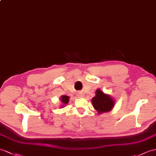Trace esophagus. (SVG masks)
I'll list each match as a JSON object with an SVG mask.
<instances>
[{
  "label": "esophagus",
  "instance_id": "obj_1",
  "mask_svg": "<svg viewBox=\"0 0 156 156\" xmlns=\"http://www.w3.org/2000/svg\"><path fill=\"white\" fill-rule=\"evenodd\" d=\"M84 93H83L82 92H78V98H82V97H84Z\"/></svg>",
  "mask_w": 156,
  "mask_h": 156
}]
</instances>
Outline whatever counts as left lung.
Returning a JSON list of instances; mask_svg holds the SVG:
<instances>
[{"label":"left lung","instance_id":"left-lung-1","mask_svg":"<svg viewBox=\"0 0 156 156\" xmlns=\"http://www.w3.org/2000/svg\"><path fill=\"white\" fill-rule=\"evenodd\" d=\"M93 106L99 114L109 112L114 107V102L110 96L101 91L100 89L96 92V96L92 100Z\"/></svg>","mask_w":156,"mask_h":156}]
</instances>
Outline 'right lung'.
Instances as JSON below:
<instances>
[{"instance_id": "obj_1", "label": "right lung", "mask_w": 156, "mask_h": 156, "mask_svg": "<svg viewBox=\"0 0 156 156\" xmlns=\"http://www.w3.org/2000/svg\"><path fill=\"white\" fill-rule=\"evenodd\" d=\"M69 98H70L69 96H62L61 102H62L64 105L67 104L68 103V102H69V100H68Z\"/></svg>"}]
</instances>
